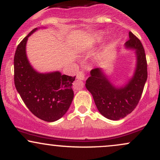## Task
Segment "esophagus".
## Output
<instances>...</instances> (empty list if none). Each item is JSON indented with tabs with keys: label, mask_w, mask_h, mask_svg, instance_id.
Wrapping results in <instances>:
<instances>
[{
	"label": "esophagus",
	"mask_w": 160,
	"mask_h": 160,
	"mask_svg": "<svg viewBox=\"0 0 160 160\" xmlns=\"http://www.w3.org/2000/svg\"><path fill=\"white\" fill-rule=\"evenodd\" d=\"M77 79L80 80H83L85 79V74H84V73L82 71H79L78 74H77Z\"/></svg>",
	"instance_id": "1"
}]
</instances>
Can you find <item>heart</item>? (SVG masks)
<instances>
[{
  "label": "heart",
  "instance_id": "1",
  "mask_svg": "<svg viewBox=\"0 0 160 160\" xmlns=\"http://www.w3.org/2000/svg\"><path fill=\"white\" fill-rule=\"evenodd\" d=\"M104 35H105V32H99L98 34H97V38H98V39H102V38H104Z\"/></svg>",
  "mask_w": 160,
  "mask_h": 160
}]
</instances>
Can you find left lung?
<instances>
[{
    "instance_id": "obj_1",
    "label": "left lung",
    "mask_w": 160,
    "mask_h": 160,
    "mask_svg": "<svg viewBox=\"0 0 160 160\" xmlns=\"http://www.w3.org/2000/svg\"><path fill=\"white\" fill-rule=\"evenodd\" d=\"M124 47L134 50L135 67L133 74L121 86L111 82L103 68L92 70L86 80V87L92 95L97 109L111 120L124 118L135 109L140 100L148 79L146 56L142 43L132 32Z\"/></svg>"
}]
</instances>
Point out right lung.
Instances as JSON below:
<instances>
[{"label":"right lung","instance_id":"1","mask_svg":"<svg viewBox=\"0 0 160 160\" xmlns=\"http://www.w3.org/2000/svg\"><path fill=\"white\" fill-rule=\"evenodd\" d=\"M29 33L16 48L14 56V82L24 103L34 115L47 122L59 120L69 109L74 98L72 82L75 77L58 71L41 73L34 69L26 53Z\"/></svg>","mask_w":160,"mask_h":160}]
</instances>
